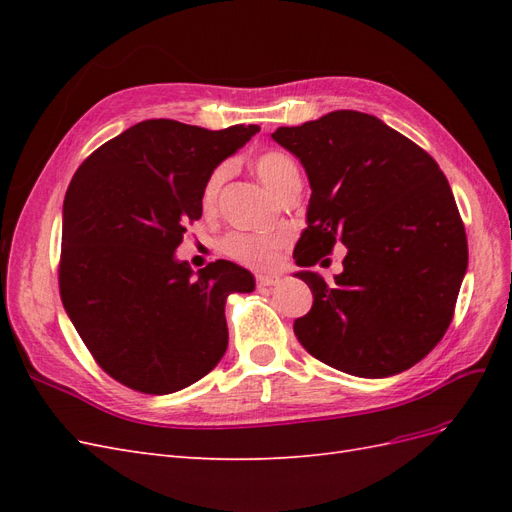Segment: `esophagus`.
Listing matches in <instances>:
<instances>
[{
    "label": "esophagus",
    "instance_id": "obj_1",
    "mask_svg": "<svg viewBox=\"0 0 512 512\" xmlns=\"http://www.w3.org/2000/svg\"><path fill=\"white\" fill-rule=\"evenodd\" d=\"M280 282H282L280 275H258L256 277V284L260 288H271V286H277Z\"/></svg>",
    "mask_w": 512,
    "mask_h": 512
}]
</instances>
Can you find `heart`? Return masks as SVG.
<instances>
[{
  "instance_id": "obj_1",
  "label": "heart",
  "mask_w": 512,
  "mask_h": 512,
  "mask_svg": "<svg viewBox=\"0 0 512 512\" xmlns=\"http://www.w3.org/2000/svg\"><path fill=\"white\" fill-rule=\"evenodd\" d=\"M256 175L265 181L269 190L277 196L288 185L292 177H299L297 162H294L288 153L282 151H265L254 160ZM226 179V168H215L200 192V205L205 211H211L218 203V196L222 190V183ZM288 237L282 232H232L224 241V252L232 260L241 262L245 267L252 269H271L280 260L282 247L286 245Z\"/></svg>"
}]
</instances>
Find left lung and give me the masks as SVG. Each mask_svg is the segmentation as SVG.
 <instances>
[{"label":"left lung","mask_w":512,"mask_h":512,"mask_svg":"<svg viewBox=\"0 0 512 512\" xmlns=\"http://www.w3.org/2000/svg\"><path fill=\"white\" fill-rule=\"evenodd\" d=\"M271 136L301 160L312 188L297 265L324 267L335 243L348 250L333 284L309 269L297 273L314 305L294 320V335L350 376L410 369L444 337L468 269L466 230L440 166L359 111H333Z\"/></svg>","instance_id":"1"}]
</instances>
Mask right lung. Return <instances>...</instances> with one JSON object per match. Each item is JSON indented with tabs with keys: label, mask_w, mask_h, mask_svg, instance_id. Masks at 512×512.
I'll list each match as a JSON object with an SVG mask.
<instances>
[{
	"label": "right lung",
	"mask_w": 512,
	"mask_h": 512,
	"mask_svg": "<svg viewBox=\"0 0 512 512\" xmlns=\"http://www.w3.org/2000/svg\"><path fill=\"white\" fill-rule=\"evenodd\" d=\"M256 132L147 119L91 153L70 181L61 303L96 363L134 391H181L226 352V299L252 292L254 275L228 260L194 273L175 250L203 215L209 175Z\"/></svg>",
	"instance_id": "obj_1"
}]
</instances>
